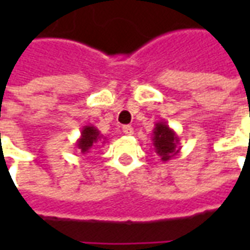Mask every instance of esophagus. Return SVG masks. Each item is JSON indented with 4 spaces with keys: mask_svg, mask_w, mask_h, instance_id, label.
<instances>
[{
    "mask_svg": "<svg viewBox=\"0 0 250 250\" xmlns=\"http://www.w3.org/2000/svg\"><path fill=\"white\" fill-rule=\"evenodd\" d=\"M123 132H125V135H132L134 134V128L131 127V125H123Z\"/></svg>",
    "mask_w": 250,
    "mask_h": 250,
    "instance_id": "obj_1",
    "label": "esophagus"
}]
</instances>
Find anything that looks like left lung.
Here are the masks:
<instances>
[{"label": "left lung", "instance_id": "left-lung-1", "mask_svg": "<svg viewBox=\"0 0 250 250\" xmlns=\"http://www.w3.org/2000/svg\"><path fill=\"white\" fill-rule=\"evenodd\" d=\"M152 146L162 162H167L171 158L177 157L181 151L179 138L173 128H170L165 120L155 123L152 130Z\"/></svg>", "mask_w": 250, "mask_h": 250}]
</instances>
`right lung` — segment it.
I'll list each match as a JSON object with an SVG mask.
<instances>
[{
  "instance_id": "1",
  "label": "right lung",
  "mask_w": 250,
  "mask_h": 250,
  "mask_svg": "<svg viewBox=\"0 0 250 250\" xmlns=\"http://www.w3.org/2000/svg\"><path fill=\"white\" fill-rule=\"evenodd\" d=\"M105 141L107 139L100 134V131L96 127H93L92 125H84L82 128L80 138L77 139L75 146H76V148H79V151L82 152V154H88V152H91V150L95 148L98 145L99 146L104 145Z\"/></svg>"
}]
</instances>
